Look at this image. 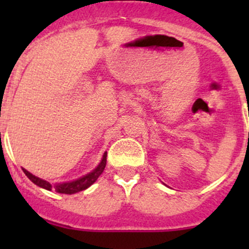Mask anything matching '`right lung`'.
<instances>
[{"mask_svg":"<svg viewBox=\"0 0 249 249\" xmlns=\"http://www.w3.org/2000/svg\"><path fill=\"white\" fill-rule=\"evenodd\" d=\"M106 161H107V152H105L104 155H102V159L101 161H100V164L97 165L91 172L87 173V175L82 176V177L77 178V179L71 180V182L55 183V184H52V183L47 182V180L32 175V173L27 171V170L22 169V171H24L25 175L27 176V178H29L32 183L38 185L39 188H43V189H47V190H55V192L60 193V194L72 195V194H76L78 192H82V190L88 189L90 185L94 184V183L97 180V178L100 177V175L104 172L105 167H106Z\"/></svg>","mask_w":249,"mask_h":249,"instance_id":"right-lung-1","label":"right lung"}]
</instances>
